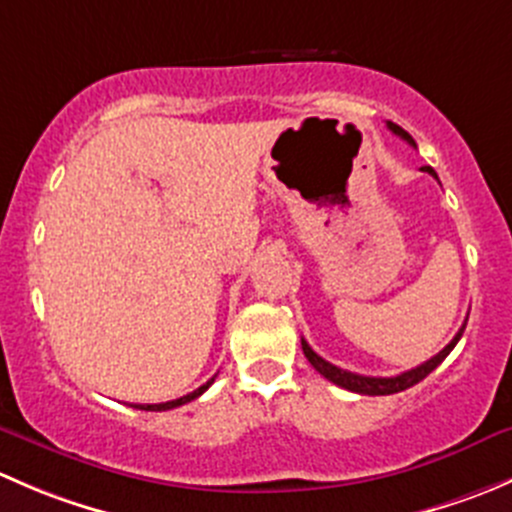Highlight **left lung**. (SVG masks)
<instances>
[{
  "instance_id": "8db88e82",
  "label": "left lung",
  "mask_w": 512,
  "mask_h": 512,
  "mask_svg": "<svg viewBox=\"0 0 512 512\" xmlns=\"http://www.w3.org/2000/svg\"><path fill=\"white\" fill-rule=\"evenodd\" d=\"M389 128H391V133H396V136L404 138L406 143H411V146H416L414 138H411L409 133L404 131V128L396 126V123H389ZM421 170H426V173H431L433 178H438L436 170H433L431 165H423ZM463 329H466V324H463V327L458 329V334L451 339V344H446V347H443L441 352H438L436 356H431V359L423 361L421 366H416V369L404 371V374H399V376H361V374H354V371L339 369V366L329 364L327 359H322V356L314 352V349L309 347V344L304 342V339H302V352H304V356H307L309 364H312L314 369H317L319 374L324 376V379L332 381V384L342 386V389H347V391H354V394H364V396H389V394H399V391L411 389V386L418 384V381L426 379V376L431 374V371L436 369V366L441 364V361L446 359V356L453 352V347H456V344H458V339L463 337Z\"/></svg>"
}]
</instances>
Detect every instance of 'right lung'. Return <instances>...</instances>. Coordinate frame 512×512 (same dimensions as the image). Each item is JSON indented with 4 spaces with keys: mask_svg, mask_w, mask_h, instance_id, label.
<instances>
[{
    "mask_svg": "<svg viewBox=\"0 0 512 512\" xmlns=\"http://www.w3.org/2000/svg\"><path fill=\"white\" fill-rule=\"evenodd\" d=\"M215 381V376L210 381H205L203 386H200V389H195V391H190V394H185V396H180V399H173V401H165V404H131L133 409H141V411H168V409H175V406H183V404H188V401H193V399H198L200 394H203L205 389H208L210 384H213Z\"/></svg>",
    "mask_w": 512,
    "mask_h": 512,
    "instance_id": "add662e5",
    "label": "right lung"
}]
</instances>
